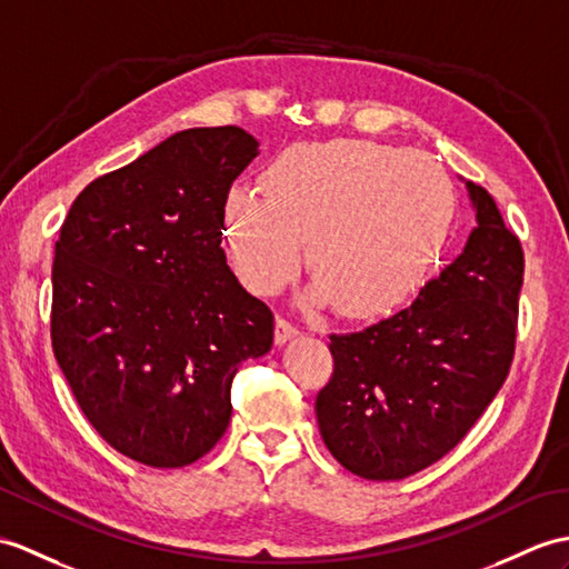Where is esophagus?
<instances>
[{"mask_svg":"<svg viewBox=\"0 0 569 569\" xmlns=\"http://www.w3.org/2000/svg\"><path fill=\"white\" fill-rule=\"evenodd\" d=\"M300 335L298 325H293L290 320H286V317H276V345H286V341H290L293 337Z\"/></svg>","mask_w":569,"mask_h":569,"instance_id":"obj_1","label":"esophagus"}]
</instances>
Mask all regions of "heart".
Wrapping results in <instances>:
<instances>
[{
  "mask_svg": "<svg viewBox=\"0 0 569 569\" xmlns=\"http://www.w3.org/2000/svg\"><path fill=\"white\" fill-rule=\"evenodd\" d=\"M259 193L222 206V249L237 279L273 296L306 242L312 300L353 320L415 293L453 216V187L431 160L371 140L293 142L259 174Z\"/></svg>",
  "mask_w": 569,
  "mask_h": 569,
  "instance_id": "heart-1",
  "label": "heart"
}]
</instances>
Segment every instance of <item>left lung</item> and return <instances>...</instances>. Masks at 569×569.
I'll list each match as a JSON object with an SVG mask.
<instances>
[{"label": "left lung", "instance_id": "8db88e82", "mask_svg": "<svg viewBox=\"0 0 569 569\" xmlns=\"http://www.w3.org/2000/svg\"><path fill=\"white\" fill-rule=\"evenodd\" d=\"M478 228L412 306L332 335L317 392L322 441L366 480H402L463 439L505 386L517 349L523 249L490 191L468 181Z\"/></svg>", "mask_w": 569, "mask_h": 569}]
</instances>
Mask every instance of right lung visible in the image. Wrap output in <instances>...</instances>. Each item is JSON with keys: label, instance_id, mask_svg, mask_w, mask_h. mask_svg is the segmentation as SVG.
Here are the masks:
<instances>
[{"label": "right lung", "instance_id": "obj_1", "mask_svg": "<svg viewBox=\"0 0 569 569\" xmlns=\"http://www.w3.org/2000/svg\"><path fill=\"white\" fill-rule=\"evenodd\" d=\"M237 126L189 128L74 198L52 259V353L118 453L183 468L230 425L237 366L273 312L222 252V206L259 154Z\"/></svg>", "mask_w": 569, "mask_h": 569}]
</instances>
